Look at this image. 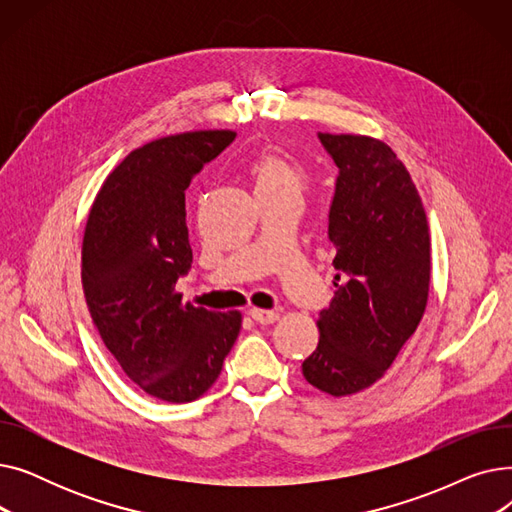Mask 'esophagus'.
Returning a JSON list of instances; mask_svg holds the SVG:
<instances>
[{"label": "esophagus", "instance_id": "1", "mask_svg": "<svg viewBox=\"0 0 512 512\" xmlns=\"http://www.w3.org/2000/svg\"><path fill=\"white\" fill-rule=\"evenodd\" d=\"M249 315L257 321V324H261V326H270V324H274V321H278V313L276 311H267V309H251L249 311Z\"/></svg>", "mask_w": 512, "mask_h": 512}]
</instances>
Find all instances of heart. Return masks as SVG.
<instances>
[{
    "mask_svg": "<svg viewBox=\"0 0 512 512\" xmlns=\"http://www.w3.org/2000/svg\"><path fill=\"white\" fill-rule=\"evenodd\" d=\"M249 174L255 182L257 195H301L307 180V174L301 164H297V161L288 155L274 151L257 155L249 164Z\"/></svg>",
    "mask_w": 512,
    "mask_h": 512,
    "instance_id": "b5f03b06",
    "label": "heart"
}]
</instances>
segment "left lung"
<instances>
[{
  "instance_id": "8db88e82",
  "label": "left lung",
  "mask_w": 512,
  "mask_h": 512,
  "mask_svg": "<svg viewBox=\"0 0 512 512\" xmlns=\"http://www.w3.org/2000/svg\"><path fill=\"white\" fill-rule=\"evenodd\" d=\"M338 166L328 236L336 249V294L319 313V344L305 380L330 396L378 382L425 313L432 240L409 170L382 141L317 134Z\"/></svg>"
}]
</instances>
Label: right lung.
<instances>
[{
    "instance_id": "1",
    "label": "right lung",
    "mask_w": 512,
    "mask_h": 512,
    "mask_svg": "<svg viewBox=\"0 0 512 512\" xmlns=\"http://www.w3.org/2000/svg\"><path fill=\"white\" fill-rule=\"evenodd\" d=\"M232 130L172 134L130 151L105 178L83 238V290L93 324L130 382L166 402H191L218 380L238 338V311L182 303L191 270L184 191Z\"/></svg>"
}]
</instances>
